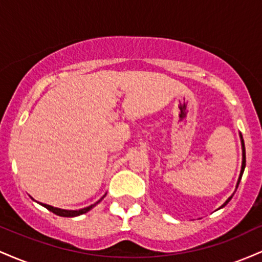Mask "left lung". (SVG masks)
<instances>
[{"label": "left lung", "mask_w": 262, "mask_h": 262, "mask_svg": "<svg viewBox=\"0 0 262 262\" xmlns=\"http://www.w3.org/2000/svg\"><path fill=\"white\" fill-rule=\"evenodd\" d=\"M239 135H240V141H242V150H243V161H242V170H240V175H239V179H237V182H236V188H237V186H239V182H240V180H242V176H243V173H244V170H245V165H246V156H245V145H244V139H243V135H242V133H239ZM236 191V189H235ZM234 194V193H233ZM233 194H231V196L228 198L227 201H225V202L222 204L221 207H219L218 209H221V208H223V207H225L228 204V202H229V201L231 200V197H233Z\"/></svg>", "instance_id": "8db88e82"}]
</instances>
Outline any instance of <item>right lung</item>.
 Wrapping results in <instances>:
<instances>
[{"label": "right lung", "mask_w": 262, "mask_h": 262, "mask_svg": "<svg viewBox=\"0 0 262 262\" xmlns=\"http://www.w3.org/2000/svg\"><path fill=\"white\" fill-rule=\"evenodd\" d=\"M106 196V194H104ZM104 196L101 198L100 201H97L96 203L91 204V206L89 207H85V208H81V209H77V210H69V209H61V208H56V207H53V206H49V204H44V203H40L41 206L45 207L47 209H49L50 212L55 213L56 215H60V217H77V215H81V214H85V213L89 212V210H91L93 207L96 206V204H98L101 202L102 200H103Z\"/></svg>", "instance_id": "add662e5"}]
</instances>
